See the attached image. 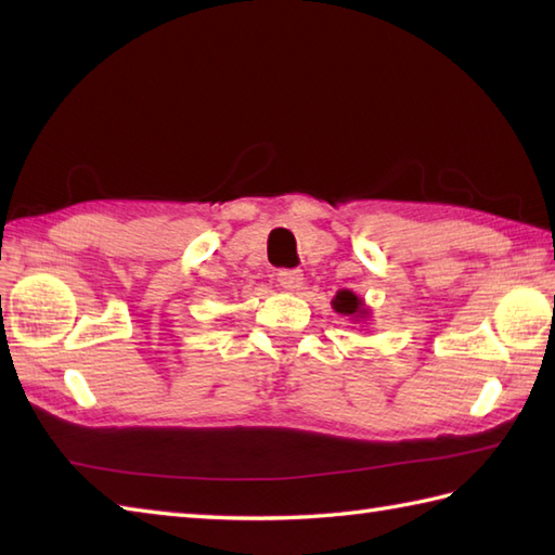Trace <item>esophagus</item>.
<instances>
[{
  "label": "esophagus",
  "mask_w": 555,
  "mask_h": 555,
  "mask_svg": "<svg viewBox=\"0 0 555 555\" xmlns=\"http://www.w3.org/2000/svg\"><path fill=\"white\" fill-rule=\"evenodd\" d=\"M278 282H280L282 289L297 292L304 285V273H301V270H280Z\"/></svg>",
  "instance_id": "obj_1"
}]
</instances>
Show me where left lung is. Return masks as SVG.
<instances>
[{"label": "left lung", "instance_id": "8db88e82", "mask_svg": "<svg viewBox=\"0 0 555 555\" xmlns=\"http://www.w3.org/2000/svg\"><path fill=\"white\" fill-rule=\"evenodd\" d=\"M331 304L335 313L345 315V319H349L352 323H366L371 319V309L366 307V301L357 297L352 289H337Z\"/></svg>", "mask_w": 555, "mask_h": 555}]
</instances>
